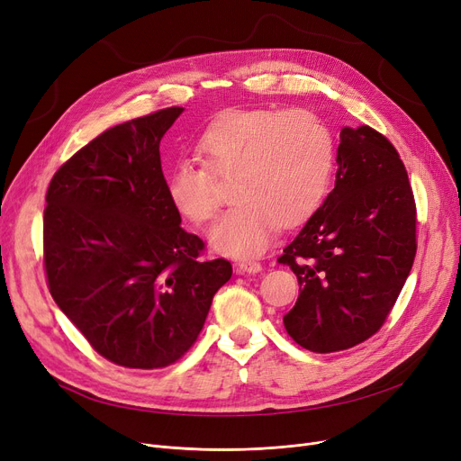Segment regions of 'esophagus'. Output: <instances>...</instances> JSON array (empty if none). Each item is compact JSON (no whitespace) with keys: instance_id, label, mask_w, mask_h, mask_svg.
Returning a JSON list of instances; mask_svg holds the SVG:
<instances>
[{"instance_id":"1","label":"esophagus","mask_w":461,"mask_h":461,"mask_svg":"<svg viewBox=\"0 0 461 461\" xmlns=\"http://www.w3.org/2000/svg\"><path fill=\"white\" fill-rule=\"evenodd\" d=\"M261 271V263L254 261V259H240L237 263V273L240 275H256Z\"/></svg>"}]
</instances>
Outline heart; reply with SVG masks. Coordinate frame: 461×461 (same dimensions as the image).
<instances>
[{
	"mask_svg": "<svg viewBox=\"0 0 461 461\" xmlns=\"http://www.w3.org/2000/svg\"><path fill=\"white\" fill-rule=\"evenodd\" d=\"M203 162L179 160L166 177V196L192 224L218 207L214 176H233V198L209 230L216 252L252 258L267 250L280 224L294 228L320 209L334 172L336 141L325 121L308 110H233L198 141Z\"/></svg>",
	"mask_w": 461,
	"mask_h": 461,
	"instance_id": "b5f03b06",
	"label": "heart"
}]
</instances>
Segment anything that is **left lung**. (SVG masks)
Masks as SVG:
<instances>
[{"mask_svg":"<svg viewBox=\"0 0 461 461\" xmlns=\"http://www.w3.org/2000/svg\"><path fill=\"white\" fill-rule=\"evenodd\" d=\"M336 181L278 263L299 280L284 316L313 353L349 349L389 316L417 254V207L394 145L368 125L344 127Z\"/></svg>","mask_w":461,"mask_h":461,"instance_id":"left-lung-1","label":"left lung"}]
</instances>
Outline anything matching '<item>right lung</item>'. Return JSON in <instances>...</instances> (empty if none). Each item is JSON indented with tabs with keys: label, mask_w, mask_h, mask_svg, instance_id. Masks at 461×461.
Wrapping results in <instances>:
<instances>
[{
	"label": "right lung",
	"mask_w": 461,
	"mask_h": 461,
	"mask_svg": "<svg viewBox=\"0 0 461 461\" xmlns=\"http://www.w3.org/2000/svg\"><path fill=\"white\" fill-rule=\"evenodd\" d=\"M183 108L115 125L54 174L44 209V269L65 316L113 365H174L203 329L231 263L200 259L166 196L160 140Z\"/></svg>",
	"instance_id": "obj_1"
}]
</instances>
